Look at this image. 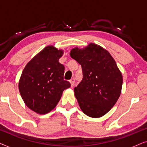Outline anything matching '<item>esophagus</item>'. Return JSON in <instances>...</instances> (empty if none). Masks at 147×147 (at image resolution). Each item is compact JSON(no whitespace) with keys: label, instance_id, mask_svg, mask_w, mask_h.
I'll return each mask as SVG.
<instances>
[{"label":"esophagus","instance_id":"34e87169","mask_svg":"<svg viewBox=\"0 0 147 147\" xmlns=\"http://www.w3.org/2000/svg\"><path fill=\"white\" fill-rule=\"evenodd\" d=\"M69 82H70V84H71V87L73 88L74 86V84H75V78H72L71 79L69 80Z\"/></svg>","mask_w":147,"mask_h":147}]
</instances>
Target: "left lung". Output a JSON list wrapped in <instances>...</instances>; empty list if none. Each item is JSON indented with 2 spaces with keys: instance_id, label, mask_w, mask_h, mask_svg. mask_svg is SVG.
Masks as SVG:
<instances>
[{
  "instance_id": "left-lung-1",
  "label": "left lung",
  "mask_w": 147,
  "mask_h": 147,
  "mask_svg": "<svg viewBox=\"0 0 147 147\" xmlns=\"http://www.w3.org/2000/svg\"><path fill=\"white\" fill-rule=\"evenodd\" d=\"M71 57L82 66L83 78L74 88L76 98L86 115L99 118L113 107L121 94L122 76L109 52L90 43L84 49L76 47Z\"/></svg>"
}]
</instances>
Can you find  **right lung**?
<instances>
[{"label": "right lung", "mask_w": 147, "mask_h": 147, "mask_svg": "<svg viewBox=\"0 0 147 147\" xmlns=\"http://www.w3.org/2000/svg\"><path fill=\"white\" fill-rule=\"evenodd\" d=\"M62 50L47 46L24 68L19 83L26 105L37 114H45L59 102L63 90L71 86L63 80L65 67L59 62Z\"/></svg>", "instance_id": "1"}]
</instances>
